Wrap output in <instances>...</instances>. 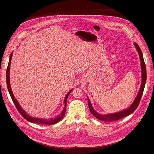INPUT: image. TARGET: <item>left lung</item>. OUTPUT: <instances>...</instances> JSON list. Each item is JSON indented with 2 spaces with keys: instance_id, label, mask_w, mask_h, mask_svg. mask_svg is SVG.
Wrapping results in <instances>:
<instances>
[{
  "instance_id": "8db88e82",
  "label": "left lung",
  "mask_w": 154,
  "mask_h": 154,
  "mask_svg": "<svg viewBox=\"0 0 154 154\" xmlns=\"http://www.w3.org/2000/svg\"><path fill=\"white\" fill-rule=\"evenodd\" d=\"M134 46L139 54V57L140 58V62H141V74H142V80H141V84L140 88L139 90L138 93L137 94V96L136 98L135 99L133 103H131V105L127 109H123L122 111H120L119 112H116L115 113H110V114H105V115H102L100 114L97 112H96L93 107L91 105V103L90 102V100L88 98V97L87 96L88 98V106L90 108V112L98 119L103 121H116L118 119H121L125 116H127L130 115V114L132 113L135 109L137 108L141 97L143 96V93L144 91V86L146 82V64L144 61L143 58V53L141 52V50L140 49L139 46L138 45V44L136 42H134Z\"/></svg>"
}]
</instances>
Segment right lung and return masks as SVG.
Masks as SVG:
<instances>
[{"instance_id": "right-lung-1", "label": "right lung", "mask_w": 154, "mask_h": 154, "mask_svg": "<svg viewBox=\"0 0 154 154\" xmlns=\"http://www.w3.org/2000/svg\"><path fill=\"white\" fill-rule=\"evenodd\" d=\"M13 53H11L10 55V58H9V62H8V67H7V87H8V90L9 91L10 95L12 99V100L13 102V103H14L15 106H16L17 110L19 111V112L20 113V114L23 116L27 121H28L29 122H32V123H36V124H46V125H53L55 124L56 123H57L58 122H59L61 119H62V118L64 117V115H65V112H66V102H67V99L69 95V94L71 93V92L72 91L73 89H71L66 94L65 97V99L64 100V107L63 108V109L62 110V112H61V113L60 115H58L57 116L55 117V118H52L51 119H42V118H35V117H32L30 115H29L28 114H27V113L24 111V109H23L20 106V105H19V103H18L17 100H16V99L15 98V97L14 96V94L12 92L11 88V86H10V64H11V58H12V56H13Z\"/></svg>"}]
</instances>
